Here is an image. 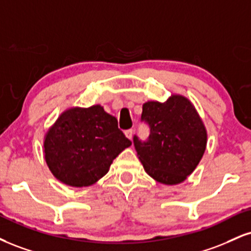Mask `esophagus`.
<instances>
[{
	"instance_id": "1",
	"label": "esophagus",
	"mask_w": 251,
	"mask_h": 251,
	"mask_svg": "<svg viewBox=\"0 0 251 251\" xmlns=\"http://www.w3.org/2000/svg\"><path fill=\"white\" fill-rule=\"evenodd\" d=\"M133 132H134L133 129H127V131L125 132V135L129 139V140H131L132 137H133Z\"/></svg>"
}]
</instances>
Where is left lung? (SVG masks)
I'll return each mask as SVG.
<instances>
[{
  "label": "left lung",
  "instance_id": "1",
  "mask_svg": "<svg viewBox=\"0 0 251 251\" xmlns=\"http://www.w3.org/2000/svg\"><path fill=\"white\" fill-rule=\"evenodd\" d=\"M141 122L149 125V139L141 141L134 135L133 144L146 173L164 185L185 181L207 145L206 127L192 102L180 95L165 102L147 101Z\"/></svg>",
  "mask_w": 251,
  "mask_h": 251
}]
</instances>
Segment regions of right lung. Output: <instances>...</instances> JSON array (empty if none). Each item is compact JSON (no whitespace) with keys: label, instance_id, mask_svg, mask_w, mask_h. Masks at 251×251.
Listing matches in <instances>:
<instances>
[{"label":"right lung","instance_id":"obj_1","mask_svg":"<svg viewBox=\"0 0 251 251\" xmlns=\"http://www.w3.org/2000/svg\"><path fill=\"white\" fill-rule=\"evenodd\" d=\"M132 141L118 128L116 117L100 105L63 112L44 138V155L56 179L72 187L96 183Z\"/></svg>","mask_w":251,"mask_h":251}]
</instances>
